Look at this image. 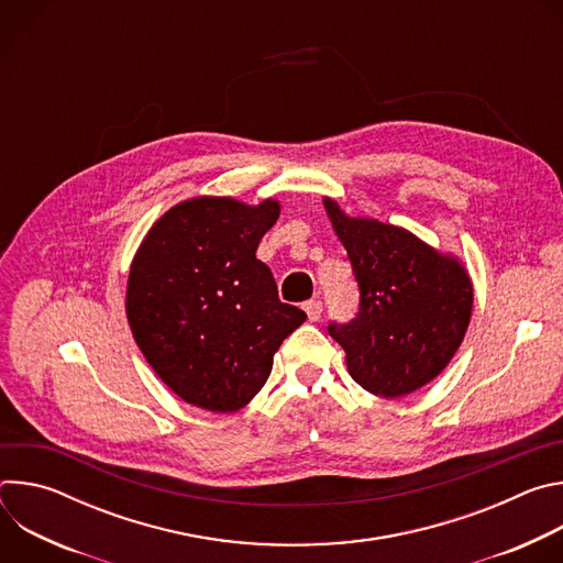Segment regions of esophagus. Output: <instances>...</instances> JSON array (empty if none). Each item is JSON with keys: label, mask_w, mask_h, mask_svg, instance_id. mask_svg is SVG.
Here are the masks:
<instances>
[{"label": "esophagus", "mask_w": 563, "mask_h": 563, "mask_svg": "<svg viewBox=\"0 0 563 563\" xmlns=\"http://www.w3.org/2000/svg\"><path fill=\"white\" fill-rule=\"evenodd\" d=\"M302 309L307 311V318L311 320V323H316V320H320V313H323V302H320V300H307L302 305Z\"/></svg>", "instance_id": "34e87169"}]
</instances>
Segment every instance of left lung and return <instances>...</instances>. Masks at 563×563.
I'll return each instance as SVG.
<instances>
[{
  "label": "left lung",
  "mask_w": 563,
  "mask_h": 563,
  "mask_svg": "<svg viewBox=\"0 0 563 563\" xmlns=\"http://www.w3.org/2000/svg\"><path fill=\"white\" fill-rule=\"evenodd\" d=\"M347 250L361 307L347 325H330L345 350L350 376L369 394L408 396L452 361L470 325L474 289L465 265L412 231L376 218L347 216L323 198Z\"/></svg>",
  "instance_id": "left-lung-1"
}]
</instances>
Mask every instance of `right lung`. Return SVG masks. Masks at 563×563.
<instances>
[{
	"label": "right lung",
	"instance_id": "1",
	"mask_svg": "<svg viewBox=\"0 0 563 563\" xmlns=\"http://www.w3.org/2000/svg\"><path fill=\"white\" fill-rule=\"evenodd\" d=\"M280 202L198 196L159 216L126 280V320L153 372L189 406L229 415L267 383L307 313L280 302L256 258Z\"/></svg>",
	"mask_w": 563,
	"mask_h": 563
}]
</instances>
